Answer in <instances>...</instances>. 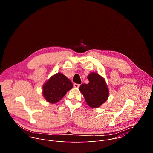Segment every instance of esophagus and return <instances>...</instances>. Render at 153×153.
Returning a JSON list of instances; mask_svg holds the SVG:
<instances>
[{
	"mask_svg": "<svg viewBox=\"0 0 153 153\" xmlns=\"http://www.w3.org/2000/svg\"><path fill=\"white\" fill-rule=\"evenodd\" d=\"M74 87H76V88H79V87H80V84L75 83V84H74Z\"/></svg>",
	"mask_w": 153,
	"mask_h": 153,
	"instance_id": "34e87169",
	"label": "esophagus"
}]
</instances>
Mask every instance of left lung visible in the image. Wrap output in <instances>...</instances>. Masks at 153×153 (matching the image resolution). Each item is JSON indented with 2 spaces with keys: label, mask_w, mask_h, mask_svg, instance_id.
Here are the masks:
<instances>
[{
  "label": "left lung",
  "mask_w": 153,
  "mask_h": 153,
  "mask_svg": "<svg viewBox=\"0 0 153 153\" xmlns=\"http://www.w3.org/2000/svg\"><path fill=\"white\" fill-rule=\"evenodd\" d=\"M89 82L82 84L79 91L90 107L96 108L105 103L108 97L109 90L105 80L97 72H92L87 76Z\"/></svg>",
  "instance_id": "left-lung-1"
}]
</instances>
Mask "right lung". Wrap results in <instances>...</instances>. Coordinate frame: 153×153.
<instances>
[{
    "label": "right lung",
    "mask_w": 153,
    "mask_h": 153,
    "mask_svg": "<svg viewBox=\"0 0 153 153\" xmlns=\"http://www.w3.org/2000/svg\"><path fill=\"white\" fill-rule=\"evenodd\" d=\"M72 87V83L66 76L58 72L43 84V95L48 102L54 104L61 100Z\"/></svg>",
    "instance_id": "add662e5"
}]
</instances>
